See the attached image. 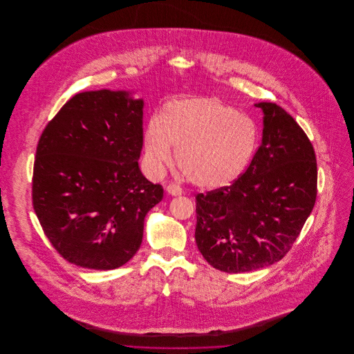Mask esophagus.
<instances>
[{
	"instance_id": "1",
	"label": "esophagus",
	"mask_w": 354,
	"mask_h": 354,
	"mask_svg": "<svg viewBox=\"0 0 354 354\" xmlns=\"http://www.w3.org/2000/svg\"><path fill=\"white\" fill-rule=\"evenodd\" d=\"M166 189H167V192H169V195H172V196H178V195H182V194H183V189H182L179 185H175V183H169V185L166 187Z\"/></svg>"
}]
</instances>
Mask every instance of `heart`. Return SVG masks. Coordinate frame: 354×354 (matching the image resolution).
<instances>
[{
    "instance_id": "obj_1",
    "label": "heart",
    "mask_w": 354,
    "mask_h": 354,
    "mask_svg": "<svg viewBox=\"0 0 354 354\" xmlns=\"http://www.w3.org/2000/svg\"><path fill=\"white\" fill-rule=\"evenodd\" d=\"M176 163L185 178L202 188L235 183L252 162L259 129L234 106L215 98L178 100L165 104L159 118L145 131V152L150 167L160 171Z\"/></svg>"
}]
</instances>
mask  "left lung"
I'll return each mask as SVG.
<instances>
[{"mask_svg":"<svg viewBox=\"0 0 354 354\" xmlns=\"http://www.w3.org/2000/svg\"><path fill=\"white\" fill-rule=\"evenodd\" d=\"M254 106L264 113V129L251 165L235 183L196 195V245L227 273L280 261L317 195L316 153L303 129L276 103Z\"/></svg>","mask_w":354,"mask_h":354,"instance_id":"8db88e82","label":"left lung"}]
</instances>
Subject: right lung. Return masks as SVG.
<instances>
[{
  "mask_svg": "<svg viewBox=\"0 0 354 354\" xmlns=\"http://www.w3.org/2000/svg\"><path fill=\"white\" fill-rule=\"evenodd\" d=\"M143 101L126 91L75 94L38 140L32 198L54 250L88 270H115L140 247L147 212L163 199L138 159Z\"/></svg>",
  "mask_w": 354,
  "mask_h": 354,
  "instance_id": "add662e5",
  "label": "right lung"
}]
</instances>
